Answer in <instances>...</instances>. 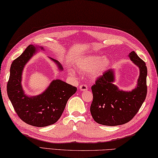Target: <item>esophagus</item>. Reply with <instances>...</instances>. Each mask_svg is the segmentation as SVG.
Wrapping results in <instances>:
<instances>
[{"label":"esophagus","instance_id":"obj_1","mask_svg":"<svg viewBox=\"0 0 158 158\" xmlns=\"http://www.w3.org/2000/svg\"><path fill=\"white\" fill-rule=\"evenodd\" d=\"M79 89L81 91H85V90H88V86L86 85L81 84L79 85Z\"/></svg>","mask_w":158,"mask_h":158}]
</instances>
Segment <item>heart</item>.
I'll use <instances>...</instances> for the list:
<instances>
[{"label": "heart", "mask_w": 158, "mask_h": 158, "mask_svg": "<svg viewBox=\"0 0 158 158\" xmlns=\"http://www.w3.org/2000/svg\"><path fill=\"white\" fill-rule=\"evenodd\" d=\"M110 65V61L108 57L99 55H88L79 59L77 63V67L81 73H89L92 79H96L101 77L106 71ZM74 74V71H72Z\"/></svg>", "instance_id": "heart-1"}]
</instances>
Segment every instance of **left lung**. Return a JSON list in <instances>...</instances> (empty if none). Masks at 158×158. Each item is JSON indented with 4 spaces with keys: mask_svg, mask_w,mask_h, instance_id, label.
<instances>
[{
    "mask_svg": "<svg viewBox=\"0 0 158 158\" xmlns=\"http://www.w3.org/2000/svg\"><path fill=\"white\" fill-rule=\"evenodd\" d=\"M128 56L139 69L135 88L128 92L119 90L113 84V70L106 71L91 87L93 100L90 113L98 124L110 127L126 124L133 118L144 102L147 94V65L134 51Z\"/></svg>",
    "mask_w": 158,
    "mask_h": 158,
    "instance_id": "8db88e82",
    "label": "left lung"
}]
</instances>
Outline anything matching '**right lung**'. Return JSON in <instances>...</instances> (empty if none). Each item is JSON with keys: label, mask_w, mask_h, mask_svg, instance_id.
Wrapping results in <instances>:
<instances>
[{"label": "right lung", "mask_w": 158, "mask_h": 158, "mask_svg": "<svg viewBox=\"0 0 158 158\" xmlns=\"http://www.w3.org/2000/svg\"><path fill=\"white\" fill-rule=\"evenodd\" d=\"M41 49L44 48L41 47ZM36 50V46L30 45L18 58L14 60L10 68L7 93L20 119L33 127H44L58 121L68 100L76 93L77 88L56 79L51 82L42 94L34 97L26 95L21 85L22 73L25 64ZM51 59L58 65L59 70H63L59 61Z\"/></svg>", "instance_id": "1"}]
</instances>
